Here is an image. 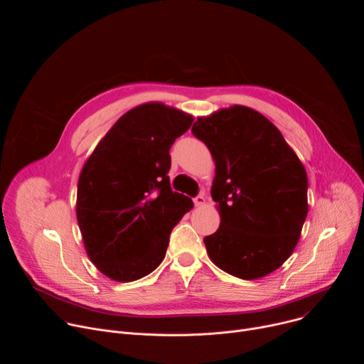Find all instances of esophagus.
I'll use <instances>...</instances> for the list:
<instances>
[{
    "instance_id": "esophagus-1",
    "label": "esophagus",
    "mask_w": 364,
    "mask_h": 364,
    "mask_svg": "<svg viewBox=\"0 0 364 364\" xmlns=\"http://www.w3.org/2000/svg\"><path fill=\"white\" fill-rule=\"evenodd\" d=\"M204 203H205L204 194H198L197 197H194V204H196L197 207H200V205H204Z\"/></svg>"
}]
</instances>
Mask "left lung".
Returning <instances> with one entry per match:
<instances>
[{
  "label": "left lung",
  "mask_w": 364,
  "mask_h": 364,
  "mask_svg": "<svg viewBox=\"0 0 364 364\" xmlns=\"http://www.w3.org/2000/svg\"><path fill=\"white\" fill-rule=\"evenodd\" d=\"M191 132L216 166L212 198L220 226L204 237L207 255L240 279L269 275L292 255L308 213L298 155L268 118L242 105L198 117Z\"/></svg>",
  "instance_id": "obj_1"
}]
</instances>
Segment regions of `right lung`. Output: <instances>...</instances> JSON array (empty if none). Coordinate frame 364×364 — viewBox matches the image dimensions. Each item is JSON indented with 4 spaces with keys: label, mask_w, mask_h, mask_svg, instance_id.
I'll list each match as a JSON object with an SVG mask.
<instances>
[{
    "label": "right lung",
    "mask_w": 364,
    "mask_h": 364,
    "mask_svg": "<svg viewBox=\"0 0 364 364\" xmlns=\"http://www.w3.org/2000/svg\"><path fill=\"white\" fill-rule=\"evenodd\" d=\"M193 115L148 102L124 114L83 164L76 218L86 253L105 277L136 281L166 256L193 201L170 187V148Z\"/></svg>",
    "instance_id": "add662e5"
}]
</instances>
